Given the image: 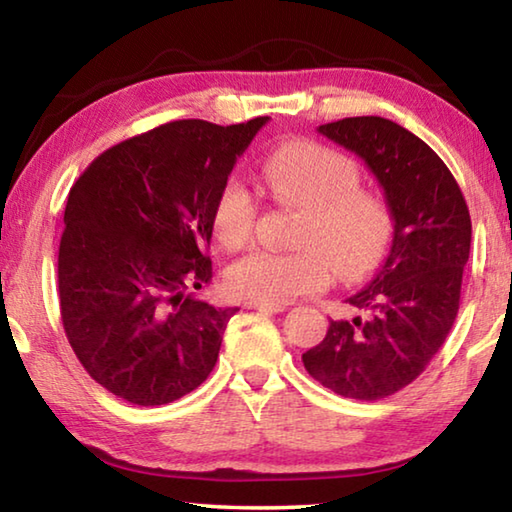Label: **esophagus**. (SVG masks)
I'll return each instance as SVG.
<instances>
[{
    "label": "esophagus",
    "instance_id": "esophagus-1",
    "mask_svg": "<svg viewBox=\"0 0 512 512\" xmlns=\"http://www.w3.org/2000/svg\"><path fill=\"white\" fill-rule=\"evenodd\" d=\"M246 309H259V311H268V314H280V311H284L287 307L284 305H268V302H255V300H248Z\"/></svg>",
    "mask_w": 512,
    "mask_h": 512
}]
</instances>
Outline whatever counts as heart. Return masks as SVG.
I'll return each mask as SVG.
<instances>
[{
  "label": "heart",
  "mask_w": 512,
  "mask_h": 512,
  "mask_svg": "<svg viewBox=\"0 0 512 512\" xmlns=\"http://www.w3.org/2000/svg\"><path fill=\"white\" fill-rule=\"evenodd\" d=\"M268 192L305 214L298 253L255 250L228 268L225 282L237 298L282 305L300 293L327 287L336 266L345 277L372 271L393 237V214L379 196L361 189V169L348 155L314 142L275 149L262 169ZM257 203L239 178L225 180L212 210V228L225 248L253 237Z\"/></svg>",
  "instance_id": "b5f03b06"
}]
</instances>
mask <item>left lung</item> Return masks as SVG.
<instances>
[{"label": "left lung", "instance_id": "8db88e82", "mask_svg": "<svg viewBox=\"0 0 512 512\" xmlns=\"http://www.w3.org/2000/svg\"><path fill=\"white\" fill-rule=\"evenodd\" d=\"M318 133L377 178L393 214V241L375 277L345 300L363 316L329 320L325 339L302 363L336 395L375 402L409 386L445 343L458 314L472 221L452 171L395 121L348 117Z\"/></svg>", "mask_w": 512, "mask_h": 512}]
</instances>
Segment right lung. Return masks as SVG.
<instances>
[{
	"instance_id": "add662e5",
	"label": "right lung",
	"mask_w": 512,
	"mask_h": 512,
	"mask_svg": "<svg viewBox=\"0 0 512 512\" xmlns=\"http://www.w3.org/2000/svg\"><path fill=\"white\" fill-rule=\"evenodd\" d=\"M266 121H169L101 153L69 192L60 316L88 375L121 400L176 402L219 359L239 309L192 291L212 280L216 194Z\"/></svg>"
}]
</instances>
